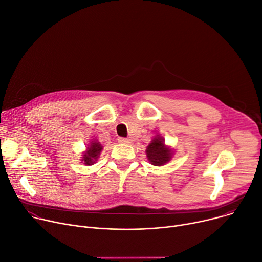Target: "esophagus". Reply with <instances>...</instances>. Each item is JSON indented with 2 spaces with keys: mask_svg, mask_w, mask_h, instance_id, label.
<instances>
[{
  "mask_svg": "<svg viewBox=\"0 0 262 262\" xmlns=\"http://www.w3.org/2000/svg\"><path fill=\"white\" fill-rule=\"evenodd\" d=\"M118 141L120 142V143H123V144H129L130 143V140L128 138H119L118 139Z\"/></svg>",
  "mask_w": 262,
  "mask_h": 262,
  "instance_id": "esophagus-1",
  "label": "esophagus"
}]
</instances>
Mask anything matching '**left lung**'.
<instances>
[{
  "label": "left lung",
  "instance_id": "8db88e82",
  "mask_svg": "<svg viewBox=\"0 0 262 262\" xmlns=\"http://www.w3.org/2000/svg\"><path fill=\"white\" fill-rule=\"evenodd\" d=\"M147 160L155 166H162L168 163L173 155V149L166 145L164 139L157 135L155 136L145 150Z\"/></svg>",
  "mask_w": 262,
  "mask_h": 262
}]
</instances>
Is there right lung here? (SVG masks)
<instances>
[{"label": "right lung", "mask_w": 262, "mask_h": 262, "mask_svg": "<svg viewBox=\"0 0 262 262\" xmlns=\"http://www.w3.org/2000/svg\"><path fill=\"white\" fill-rule=\"evenodd\" d=\"M102 149V144L97 140V139H93V140L90 141L89 145H87L86 149L82 152V163L85 165H94L95 163H97Z\"/></svg>", "instance_id": "right-lung-1"}]
</instances>
